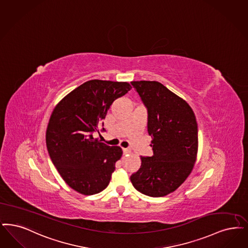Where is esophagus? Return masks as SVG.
I'll return each mask as SVG.
<instances>
[{
	"instance_id": "34e87169",
	"label": "esophagus",
	"mask_w": 248,
	"mask_h": 248,
	"mask_svg": "<svg viewBox=\"0 0 248 248\" xmlns=\"http://www.w3.org/2000/svg\"><path fill=\"white\" fill-rule=\"evenodd\" d=\"M123 152H124V155H126L131 152V150L129 149H123Z\"/></svg>"
}]
</instances>
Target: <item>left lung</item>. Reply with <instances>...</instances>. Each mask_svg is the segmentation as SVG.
Wrapping results in <instances>:
<instances>
[{
	"mask_svg": "<svg viewBox=\"0 0 248 248\" xmlns=\"http://www.w3.org/2000/svg\"><path fill=\"white\" fill-rule=\"evenodd\" d=\"M148 109L152 157H141L131 175L140 193L159 198L175 191L194 168L198 154V123L188 103L157 81H133Z\"/></svg>",
	"mask_w": 248,
	"mask_h": 248,
	"instance_id": "1",
	"label": "left lung"
}]
</instances>
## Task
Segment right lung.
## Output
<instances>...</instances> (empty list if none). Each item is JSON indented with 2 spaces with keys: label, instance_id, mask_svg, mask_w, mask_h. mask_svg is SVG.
<instances>
[{
  "label": "right lung",
  "instance_id": "right-lung-1",
  "mask_svg": "<svg viewBox=\"0 0 248 248\" xmlns=\"http://www.w3.org/2000/svg\"><path fill=\"white\" fill-rule=\"evenodd\" d=\"M131 89L127 82L89 80L62 99L50 115L46 131L50 159L64 182L82 195L98 194L109 185L123 151L92 134H99L109 106Z\"/></svg>",
  "mask_w": 248,
  "mask_h": 248
}]
</instances>
